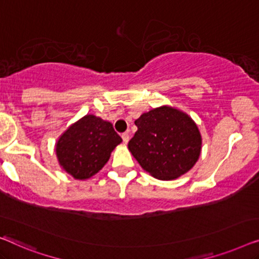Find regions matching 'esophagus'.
Wrapping results in <instances>:
<instances>
[{"mask_svg":"<svg viewBox=\"0 0 259 259\" xmlns=\"http://www.w3.org/2000/svg\"><path fill=\"white\" fill-rule=\"evenodd\" d=\"M122 140H123V142H124V144L128 143V142H129V133H128V131L122 134Z\"/></svg>","mask_w":259,"mask_h":259,"instance_id":"34e87169","label":"esophagus"}]
</instances>
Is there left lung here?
I'll use <instances>...</instances> for the list:
<instances>
[{"mask_svg":"<svg viewBox=\"0 0 259 259\" xmlns=\"http://www.w3.org/2000/svg\"><path fill=\"white\" fill-rule=\"evenodd\" d=\"M128 148L145 171L158 180H174L191 169L201 154L202 138L188 115L170 107L145 112Z\"/></svg>","mask_w":259,"mask_h":259,"instance_id":"8db88e82","label":"left lung"}]
</instances>
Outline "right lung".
Here are the masks:
<instances>
[{"mask_svg": "<svg viewBox=\"0 0 259 259\" xmlns=\"http://www.w3.org/2000/svg\"><path fill=\"white\" fill-rule=\"evenodd\" d=\"M121 142L110 122L87 115L60 137L56 155L68 174L76 180H87L104 166Z\"/></svg>", "mask_w": 259, "mask_h": 259, "instance_id": "1", "label": "right lung"}]
</instances>
